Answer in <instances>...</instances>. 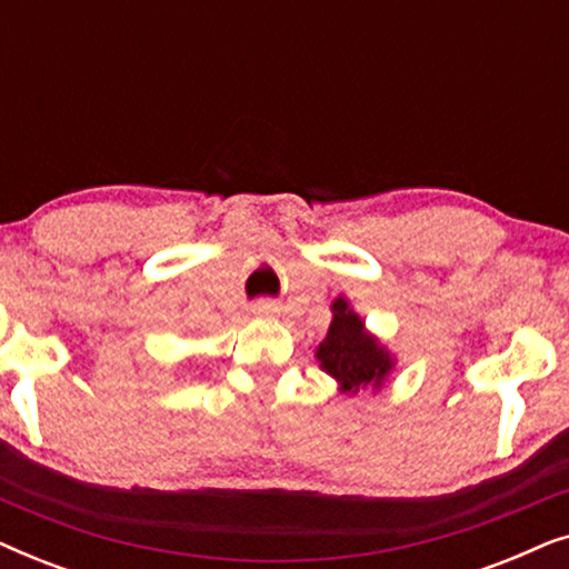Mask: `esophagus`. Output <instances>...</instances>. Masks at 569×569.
I'll return each instance as SVG.
<instances>
[{"instance_id": "obj_1", "label": "esophagus", "mask_w": 569, "mask_h": 569, "mask_svg": "<svg viewBox=\"0 0 569 569\" xmlns=\"http://www.w3.org/2000/svg\"><path fill=\"white\" fill-rule=\"evenodd\" d=\"M253 310H256V313H261V316H263V313H269L271 306H269V302H259V306H256Z\"/></svg>"}]
</instances>
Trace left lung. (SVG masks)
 Returning a JSON list of instances; mask_svg holds the SVG:
<instances>
[{"label": "left lung", "instance_id": "8db88e82", "mask_svg": "<svg viewBox=\"0 0 569 569\" xmlns=\"http://www.w3.org/2000/svg\"><path fill=\"white\" fill-rule=\"evenodd\" d=\"M316 360L333 378L339 393L380 391L396 368V355L365 326L345 295L331 302V323L316 347Z\"/></svg>", "mask_w": 569, "mask_h": 569}]
</instances>
